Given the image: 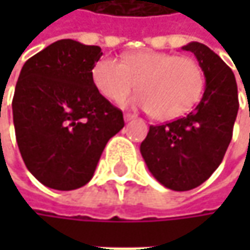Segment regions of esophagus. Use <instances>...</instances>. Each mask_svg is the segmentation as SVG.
<instances>
[{"instance_id": "esophagus-1", "label": "esophagus", "mask_w": 250, "mask_h": 250, "mask_svg": "<svg viewBox=\"0 0 250 250\" xmlns=\"http://www.w3.org/2000/svg\"><path fill=\"white\" fill-rule=\"evenodd\" d=\"M134 119H136V116H134V114H131V113H125V122H131V120H134Z\"/></svg>"}]
</instances>
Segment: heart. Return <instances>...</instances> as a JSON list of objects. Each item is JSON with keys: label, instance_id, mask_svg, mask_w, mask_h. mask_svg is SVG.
I'll return each instance as SVG.
<instances>
[{"label": "heart", "instance_id": "1", "mask_svg": "<svg viewBox=\"0 0 250 250\" xmlns=\"http://www.w3.org/2000/svg\"><path fill=\"white\" fill-rule=\"evenodd\" d=\"M92 82L110 101H123L137 88L133 104L149 110L156 120H172L200 100L204 89V72L189 56L167 52L139 50L123 56L100 59L92 69Z\"/></svg>", "mask_w": 250, "mask_h": 250}]
</instances>
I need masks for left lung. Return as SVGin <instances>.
Masks as SVG:
<instances>
[{
  "label": "left lung",
  "mask_w": 250,
  "mask_h": 250,
  "mask_svg": "<svg viewBox=\"0 0 250 250\" xmlns=\"http://www.w3.org/2000/svg\"><path fill=\"white\" fill-rule=\"evenodd\" d=\"M206 76V89L194 111L182 119L150 125L140 153L152 175L167 188L188 191L219 168L233 136L239 110L237 85L231 69L203 43L191 42Z\"/></svg>",
  "instance_id": "8db88e82"
}]
</instances>
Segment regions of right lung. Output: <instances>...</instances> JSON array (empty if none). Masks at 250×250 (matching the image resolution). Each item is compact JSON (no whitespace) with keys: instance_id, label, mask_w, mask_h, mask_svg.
I'll use <instances>...</instances> for the list:
<instances>
[{"instance_id":"add662e5","label":"right lung","mask_w":250,"mask_h":250,"mask_svg":"<svg viewBox=\"0 0 250 250\" xmlns=\"http://www.w3.org/2000/svg\"><path fill=\"white\" fill-rule=\"evenodd\" d=\"M103 52L63 39L24 63L13 98L16 139L27 169L43 185L71 191L95 172L123 113L92 82Z\"/></svg>"}]
</instances>
